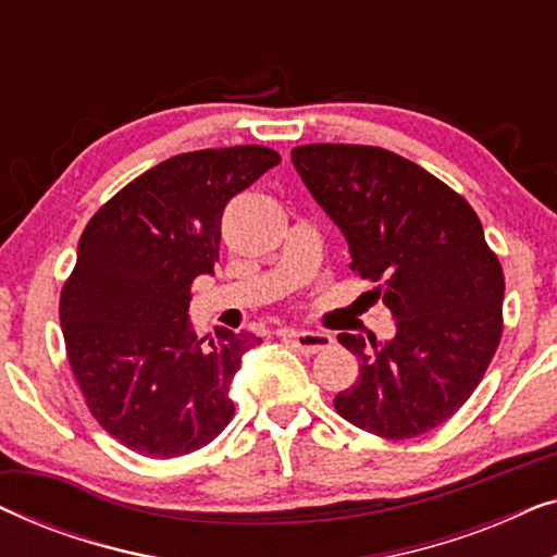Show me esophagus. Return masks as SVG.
Masks as SVG:
<instances>
[{"label":"esophagus","mask_w":557,"mask_h":557,"mask_svg":"<svg viewBox=\"0 0 557 557\" xmlns=\"http://www.w3.org/2000/svg\"><path fill=\"white\" fill-rule=\"evenodd\" d=\"M284 337L292 342L301 355H317L332 345L330 334L309 332V330H284Z\"/></svg>","instance_id":"1"}]
</instances>
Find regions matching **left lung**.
Wrapping results in <instances>:
<instances>
[{"instance_id":"1","label":"left lung","mask_w":557,"mask_h":557,"mask_svg":"<svg viewBox=\"0 0 557 557\" xmlns=\"http://www.w3.org/2000/svg\"><path fill=\"white\" fill-rule=\"evenodd\" d=\"M304 185L345 233L357 276L375 281L395 319L377 345L339 342L360 377L334 398L372 436L403 441L446 423L482 383L502 339L505 273L476 212L423 166L380 147L304 144L292 151Z\"/></svg>"}]
</instances>
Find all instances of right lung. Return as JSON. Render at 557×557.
Segmentation results:
<instances>
[{
  "instance_id": "obj_1",
  "label": "right lung",
  "mask_w": 557,
  "mask_h": 557,
  "mask_svg": "<svg viewBox=\"0 0 557 557\" xmlns=\"http://www.w3.org/2000/svg\"><path fill=\"white\" fill-rule=\"evenodd\" d=\"M281 157L269 147L200 149L119 189L78 243L60 292L65 352L90 416L132 451L174 459L233 421L231 383L256 334L189 330V288L215 271L225 205Z\"/></svg>"
}]
</instances>
